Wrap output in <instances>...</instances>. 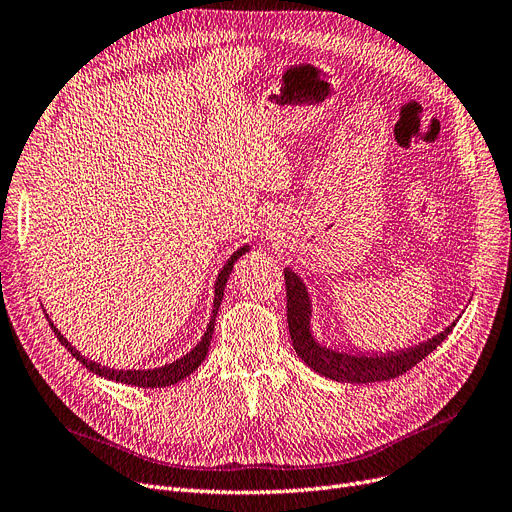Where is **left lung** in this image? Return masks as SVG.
<instances>
[{
	"instance_id": "left-lung-1",
	"label": "left lung",
	"mask_w": 512,
	"mask_h": 512,
	"mask_svg": "<svg viewBox=\"0 0 512 512\" xmlns=\"http://www.w3.org/2000/svg\"><path fill=\"white\" fill-rule=\"evenodd\" d=\"M284 280L288 332H291L297 355L311 370L337 383H379L395 379V376L414 368L420 360H425L437 345H441V341H446L456 326V322H452L433 339L387 355H362L330 349L311 335V301L303 280L291 268H284Z\"/></svg>"
}]
</instances>
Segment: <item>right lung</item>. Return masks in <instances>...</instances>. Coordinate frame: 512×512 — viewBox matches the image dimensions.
Here are the masks:
<instances>
[{
    "label": "right lung",
    "mask_w": 512,
    "mask_h": 512,
    "mask_svg": "<svg viewBox=\"0 0 512 512\" xmlns=\"http://www.w3.org/2000/svg\"><path fill=\"white\" fill-rule=\"evenodd\" d=\"M249 251V244H244V247H240L228 261L224 268H221V272L217 274V280H215V299H213V314H211V320L207 324V330L203 339L198 341V345L188 351L184 358L180 360H173L171 364H165L161 368H150V370H115V368H108V366H102L94 360H87L85 355H81L71 343L69 339H64V335H60V330L54 326V322L50 320V316L46 314L54 335L58 337V341L71 351V355L75 360H79L87 370L98 374V376H104V379L108 381H117V383H125V385H133V387H144V389H157V387H169V385H175L184 381L186 376H190L198 366L203 364V360L207 358V351H209V345H211V337H213V328H215V318H217V311H219V305H221V299H224V288H226V282L232 274V268L234 263L238 261V257H242L244 253Z\"/></svg>",
    "instance_id": "obj_1"
}]
</instances>
